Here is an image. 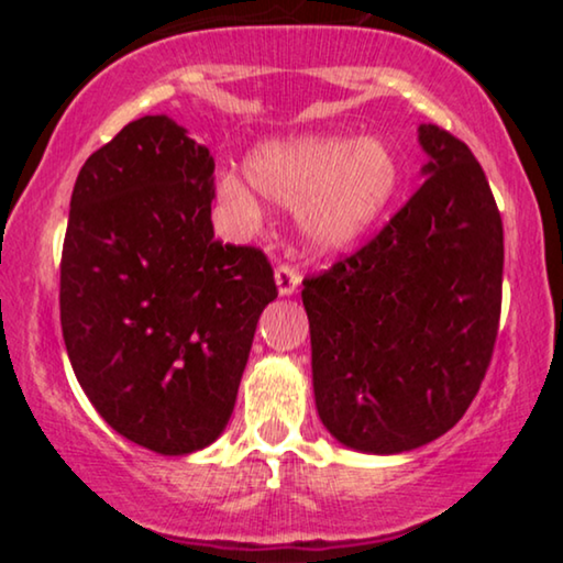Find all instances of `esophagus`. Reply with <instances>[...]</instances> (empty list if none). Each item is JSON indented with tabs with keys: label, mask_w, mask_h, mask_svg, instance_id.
Wrapping results in <instances>:
<instances>
[{
	"label": "esophagus",
	"mask_w": 563,
	"mask_h": 563,
	"mask_svg": "<svg viewBox=\"0 0 563 563\" xmlns=\"http://www.w3.org/2000/svg\"><path fill=\"white\" fill-rule=\"evenodd\" d=\"M274 279H276V289H279V295L287 297V295H291V291L299 287L302 276H299V272H297L295 266L279 264V266H276V272H274Z\"/></svg>",
	"instance_id": "esophagus-1"
}]
</instances>
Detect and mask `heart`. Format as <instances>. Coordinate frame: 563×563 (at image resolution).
<instances>
[{"mask_svg":"<svg viewBox=\"0 0 563 563\" xmlns=\"http://www.w3.org/2000/svg\"><path fill=\"white\" fill-rule=\"evenodd\" d=\"M254 189L282 205H299V225L318 251L349 249L364 238L395 199L402 168L387 143L368 137L305 135L258 145L245 158ZM218 197L230 212L256 218L249 184L222 174Z\"/></svg>","mask_w":563,"mask_h":563,"instance_id":"obj_1","label":"heart"}]
</instances>
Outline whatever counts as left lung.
<instances>
[{"label": "left lung", "instance_id": "left-lung-1", "mask_svg": "<svg viewBox=\"0 0 563 563\" xmlns=\"http://www.w3.org/2000/svg\"><path fill=\"white\" fill-rule=\"evenodd\" d=\"M422 187L364 249L305 279L322 426L364 453L420 449L464 418L495 351L503 218L468 145L420 125Z\"/></svg>", "mask_w": 563, "mask_h": 563}]
</instances>
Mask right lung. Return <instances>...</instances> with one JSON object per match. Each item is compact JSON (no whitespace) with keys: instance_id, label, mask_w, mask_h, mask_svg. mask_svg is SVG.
<instances>
[{"instance_id":"1","label":"right lung","mask_w":563,"mask_h":563,"mask_svg":"<svg viewBox=\"0 0 563 563\" xmlns=\"http://www.w3.org/2000/svg\"><path fill=\"white\" fill-rule=\"evenodd\" d=\"M212 172L172 118L133 120L76 176L60 256V328L84 395L164 456L225 430L276 299L264 251L214 241Z\"/></svg>"}]
</instances>
